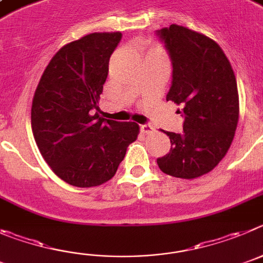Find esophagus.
<instances>
[{
    "label": "esophagus",
    "mask_w": 263,
    "mask_h": 263,
    "mask_svg": "<svg viewBox=\"0 0 263 263\" xmlns=\"http://www.w3.org/2000/svg\"><path fill=\"white\" fill-rule=\"evenodd\" d=\"M140 129L143 134H152V132L155 131V127H153L152 124H141Z\"/></svg>",
    "instance_id": "34e87169"
}]
</instances>
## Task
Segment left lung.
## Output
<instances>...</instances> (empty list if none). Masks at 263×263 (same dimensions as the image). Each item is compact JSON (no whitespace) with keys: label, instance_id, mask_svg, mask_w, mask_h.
I'll return each instance as SVG.
<instances>
[{"label":"left lung","instance_id":"left-lung-1","mask_svg":"<svg viewBox=\"0 0 263 263\" xmlns=\"http://www.w3.org/2000/svg\"><path fill=\"white\" fill-rule=\"evenodd\" d=\"M157 35L173 64L166 101L181 105L184 117L183 132H165L172 148L157 164L176 178H198L223 160L235 137L240 112L236 76L211 37L178 25Z\"/></svg>","mask_w":263,"mask_h":263}]
</instances>
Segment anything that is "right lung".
Returning a JSON list of instances; mask_svg holds the SVG:
<instances>
[{
  "label": "right lung",
  "mask_w": 263,
  "mask_h": 263,
  "mask_svg": "<svg viewBox=\"0 0 263 263\" xmlns=\"http://www.w3.org/2000/svg\"><path fill=\"white\" fill-rule=\"evenodd\" d=\"M120 32H93L65 44L42 74L31 107L34 139L59 178L77 187L110 181L139 135L134 122L99 118L98 101Z\"/></svg>",
  "instance_id": "1"
}]
</instances>
